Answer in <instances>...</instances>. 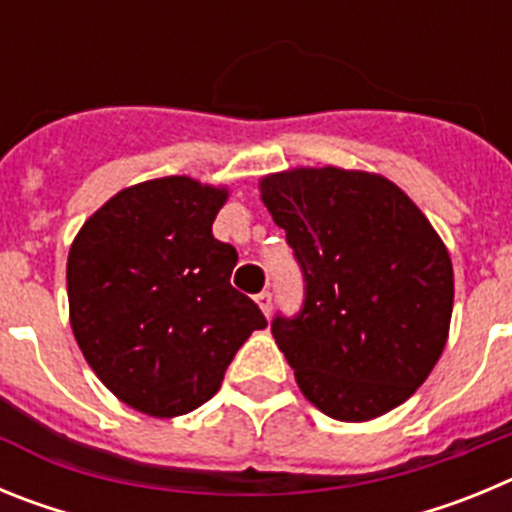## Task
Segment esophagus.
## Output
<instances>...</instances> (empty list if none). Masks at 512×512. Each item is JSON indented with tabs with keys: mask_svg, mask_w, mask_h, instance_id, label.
Instances as JSON below:
<instances>
[{
	"mask_svg": "<svg viewBox=\"0 0 512 512\" xmlns=\"http://www.w3.org/2000/svg\"><path fill=\"white\" fill-rule=\"evenodd\" d=\"M256 305L261 307V312H264V315H269V312H271V292H261V295H256Z\"/></svg>",
	"mask_w": 512,
	"mask_h": 512,
	"instance_id": "1",
	"label": "esophagus"
}]
</instances>
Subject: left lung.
<instances>
[{"instance_id":"obj_1","label":"left lung","mask_w":512,"mask_h":512,"mask_svg":"<svg viewBox=\"0 0 512 512\" xmlns=\"http://www.w3.org/2000/svg\"><path fill=\"white\" fill-rule=\"evenodd\" d=\"M305 279L271 333L302 395L336 420H372L428 379L449 338V251L408 194L379 174L292 169L261 179Z\"/></svg>"}]
</instances>
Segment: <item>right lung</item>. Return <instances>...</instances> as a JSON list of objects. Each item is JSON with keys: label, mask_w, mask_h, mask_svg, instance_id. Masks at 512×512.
<instances>
[{"label": "right lung", "mask_w": 512, "mask_h": 512, "mask_svg": "<svg viewBox=\"0 0 512 512\" xmlns=\"http://www.w3.org/2000/svg\"><path fill=\"white\" fill-rule=\"evenodd\" d=\"M228 189L164 176L122 189L71 243V328L125 405L174 418L210 400L266 318L230 284L238 253L212 223Z\"/></svg>", "instance_id": "obj_1"}]
</instances>
